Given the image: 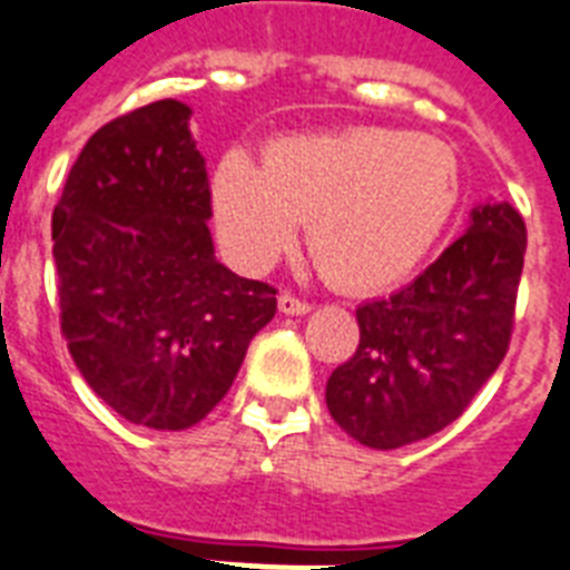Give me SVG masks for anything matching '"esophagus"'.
Returning a JSON list of instances; mask_svg holds the SVG:
<instances>
[{
    "label": "esophagus",
    "mask_w": 570,
    "mask_h": 570,
    "mask_svg": "<svg viewBox=\"0 0 570 570\" xmlns=\"http://www.w3.org/2000/svg\"><path fill=\"white\" fill-rule=\"evenodd\" d=\"M279 312L282 314H308L312 303L294 297V294H279Z\"/></svg>",
    "instance_id": "34e87169"
}]
</instances>
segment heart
I'll return each mask as SVG.
<instances>
[{"mask_svg": "<svg viewBox=\"0 0 570 570\" xmlns=\"http://www.w3.org/2000/svg\"><path fill=\"white\" fill-rule=\"evenodd\" d=\"M462 197L448 140L391 126H350L267 144L264 164L229 149L212 176L217 235L232 262L264 271L299 220L323 276L380 291L423 262Z\"/></svg>", "mask_w": 570, "mask_h": 570, "instance_id": "heart-1", "label": "heart"}]
</instances>
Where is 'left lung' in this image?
<instances>
[{"mask_svg": "<svg viewBox=\"0 0 570 570\" xmlns=\"http://www.w3.org/2000/svg\"><path fill=\"white\" fill-rule=\"evenodd\" d=\"M523 253L521 214L485 203L412 285L356 308V353L326 382V406L350 439L397 450L471 406L507 356Z\"/></svg>", "mask_w": 570, "mask_h": 570, "instance_id": "8db88e82", "label": "left lung"}]
</instances>
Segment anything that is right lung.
Segmentation results:
<instances>
[{
	"mask_svg": "<svg viewBox=\"0 0 570 570\" xmlns=\"http://www.w3.org/2000/svg\"><path fill=\"white\" fill-rule=\"evenodd\" d=\"M190 108L149 102L94 131L52 212L61 335L129 423L188 430L276 314V288L214 258L206 158Z\"/></svg>",
	"mask_w": 570,
	"mask_h": 570,
	"instance_id": "right-lung-1",
	"label": "right lung"
}]
</instances>
